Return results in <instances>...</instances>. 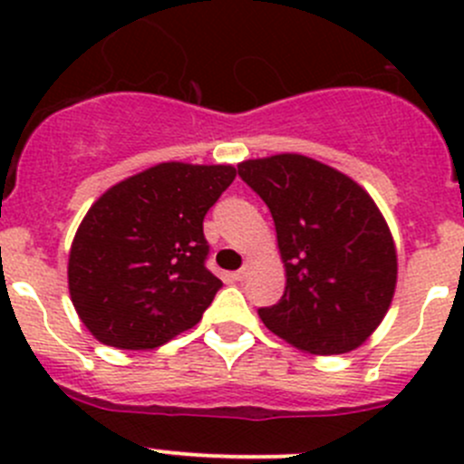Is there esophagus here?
<instances>
[{"mask_svg": "<svg viewBox=\"0 0 464 464\" xmlns=\"http://www.w3.org/2000/svg\"><path fill=\"white\" fill-rule=\"evenodd\" d=\"M251 269H254V262L246 260V262H245V266H242V269H237L236 274H233V278H236V280H245L246 276L251 274Z\"/></svg>", "mask_w": 464, "mask_h": 464, "instance_id": "1", "label": "esophagus"}]
</instances>
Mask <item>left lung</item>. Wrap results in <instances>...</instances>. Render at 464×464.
<instances>
[{"instance_id": "left-lung-1", "label": "left lung", "mask_w": 464, "mask_h": 464, "mask_svg": "<svg viewBox=\"0 0 464 464\" xmlns=\"http://www.w3.org/2000/svg\"><path fill=\"white\" fill-rule=\"evenodd\" d=\"M237 175L269 206L287 274L283 298L258 310L262 323L303 353L359 348L397 283L395 242L371 195L303 154L249 159Z\"/></svg>"}]
</instances>
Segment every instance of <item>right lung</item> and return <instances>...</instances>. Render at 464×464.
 Returning a JSON list of instances; mask_svg holds the SVG:
<instances>
[{
	"mask_svg": "<svg viewBox=\"0 0 464 464\" xmlns=\"http://www.w3.org/2000/svg\"><path fill=\"white\" fill-rule=\"evenodd\" d=\"M233 166L157 163L101 195L69 251V294L101 343L152 350L190 330L222 280L206 269L204 215Z\"/></svg>",
	"mask_w": 464,
	"mask_h": 464,
	"instance_id": "right-lung-1",
	"label": "right lung"
}]
</instances>
